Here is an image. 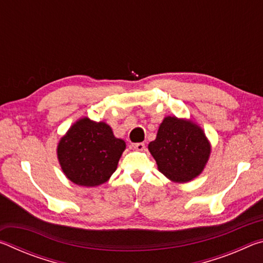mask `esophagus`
<instances>
[{"label":"esophagus","instance_id":"1","mask_svg":"<svg viewBox=\"0 0 263 263\" xmlns=\"http://www.w3.org/2000/svg\"><path fill=\"white\" fill-rule=\"evenodd\" d=\"M131 147L137 151H144L145 149V144L144 142H136V144H132Z\"/></svg>","mask_w":263,"mask_h":263}]
</instances>
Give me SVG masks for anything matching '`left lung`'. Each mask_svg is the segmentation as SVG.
Returning <instances> with one entry per match:
<instances>
[{
    "mask_svg": "<svg viewBox=\"0 0 263 263\" xmlns=\"http://www.w3.org/2000/svg\"><path fill=\"white\" fill-rule=\"evenodd\" d=\"M148 149L164 176L174 182H188L202 173L211 146L201 127L169 116L163 119Z\"/></svg>",
    "mask_w": 263,
    "mask_h": 263,
    "instance_id": "left-lung-1",
    "label": "left lung"
}]
</instances>
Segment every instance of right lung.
I'll return each mask as SVG.
<instances>
[{"mask_svg": "<svg viewBox=\"0 0 263 263\" xmlns=\"http://www.w3.org/2000/svg\"><path fill=\"white\" fill-rule=\"evenodd\" d=\"M124 149L125 142L114 136L108 124L82 118L61 138L58 159L75 184L96 186L114 174Z\"/></svg>", "mask_w": 263, "mask_h": 263, "instance_id": "right-lung-1", "label": "right lung"}]
</instances>
